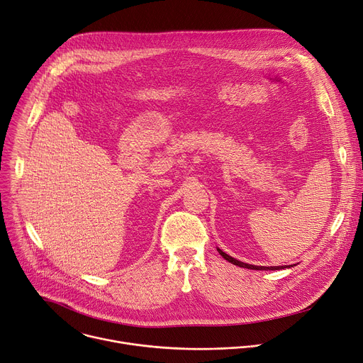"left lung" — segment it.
<instances>
[{
	"mask_svg": "<svg viewBox=\"0 0 363 363\" xmlns=\"http://www.w3.org/2000/svg\"><path fill=\"white\" fill-rule=\"evenodd\" d=\"M218 251H219V254L226 259V261H229L230 264H233V265H238V267H242V268H248V269H259V271H268V269H283V268H286V267H291V265H286V267H259V265H251V264H245V262H240V261H238V259H235V258H232L230 255H228V254H225L222 250H219L218 248Z\"/></svg>",
	"mask_w": 363,
	"mask_h": 363,
	"instance_id": "8db88e82",
	"label": "left lung"
}]
</instances>
